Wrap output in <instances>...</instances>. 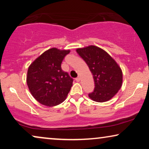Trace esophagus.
<instances>
[{
    "mask_svg": "<svg viewBox=\"0 0 149 149\" xmlns=\"http://www.w3.org/2000/svg\"><path fill=\"white\" fill-rule=\"evenodd\" d=\"M80 77H77L76 79H75V80H76V81H77V82H79V81H80Z\"/></svg>",
    "mask_w": 149,
    "mask_h": 149,
    "instance_id": "34e87169",
    "label": "esophagus"
}]
</instances>
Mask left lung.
Masks as SVG:
<instances>
[{
  "label": "left lung",
  "instance_id": "8db88e82",
  "mask_svg": "<svg viewBox=\"0 0 149 149\" xmlns=\"http://www.w3.org/2000/svg\"><path fill=\"white\" fill-rule=\"evenodd\" d=\"M77 52L86 62L94 79V89L89 97L97 102L111 100L121 87L123 74L120 67L105 51L96 46L77 49Z\"/></svg>",
  "mask_w": 149,
  "mask_h": 149
}]
</instances>
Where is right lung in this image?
<instances>
[{
  "label": "right lung",
  "instance_id": "right-lung-1",
  "mask_svg": "<svg viewBox=\"0 0 149 149\" xmlns=\"http://www.w3.org/2000/svg\"><path fill=\"white\" fill-rule=\"evenodd\" d=\"M69 53L70 50L52 48L40 55L28 68V88L32 96L42 104H60L70 91L73 79L61 68L64 57Z\"/></svg>",
  "mask_w": 149,
  "mask_h": 149
}]
</instances>
